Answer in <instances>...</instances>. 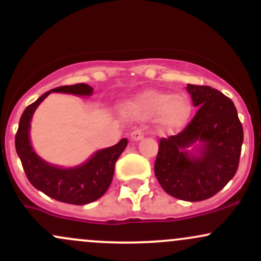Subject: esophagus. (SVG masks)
I'll use <instances>...</instances> for the list:
<instances>
[{
  "mask_svg": "<svg viewBox=\"0 0 261 261\" xmlns=\"http://www.w3.org/2000/svg\"><path fill=\"white\" fill-rule=\"evenodd\" d=\"M130 137L133 141H141V139H143V137H144V132L141 128H138V129L132 132Z\"/></svg>",
  "mask_w": 261,
  "mask_h": 261,
  "instance_id": "esophagus-1",
  "label": "esophagus"
}]
</instances>
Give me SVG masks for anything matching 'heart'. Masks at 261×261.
I'll return each instance as SVG.
<instances>
[{
	"instance_id": "heart-1",
	"label": "heart",
	"mask_w": 261,
	"mask_h": 261,
	"mask_svg": "<svg viewBox=\"0 0 261 261\" xmlns=\"http://www.w3.org/2000/svg\"><path fill=\"white\" fill-rule=\"evenodd\" d=\"M136 108L144 116L156 114V122L163 129L173 130L183 127L190 116V103L187 97L158 91H148L141 94L136 102Z\"/></svg>"
}]
</instances>
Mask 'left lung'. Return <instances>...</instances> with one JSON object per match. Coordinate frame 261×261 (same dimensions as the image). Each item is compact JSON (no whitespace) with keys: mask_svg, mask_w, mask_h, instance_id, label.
Segmentation results:
<instances>
[{"mask_svg":"<svg viewBox=\"0 0 261 261\" xmlns=\"http://www.w3.org/2000/svg\"><path fill=\"white\" fill-rule=\"evenodd\" d=\"M198 112L176 136L159 141L154 173L162 188L180 200L212 198L235 175L244 139L230 98L209 86L188 85ZM199 141L198 155L185 149Z\"/></svg>","mask_w":261,"mask_h":261,"instance_id":"1","label":"left lung"}]
</instances>
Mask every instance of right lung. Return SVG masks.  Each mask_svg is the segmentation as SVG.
<instances>
[{"label":"right lung","instance_id":"add662e5","mask_svg":"<svg viewBox=\"0 0 261 261\" xmlns=\"http://www.w3.org/2000/svg\"><path fill=\"white\" fill-rule=\"evenodd\" d=\"M51 92L91 96L93 88L86 83L61 86L46 92L22 113L16 133V152L21 159L27 179L36 189L58 201L85 205L97 200L107 192L114 174L117 159L127 147V138L120 139L113 147L98 150L89 161L74 168H58L41 159L30 142V125L33 113Z\"/></svg>","mask_w":261,"mask_h":261}]
</instances>
